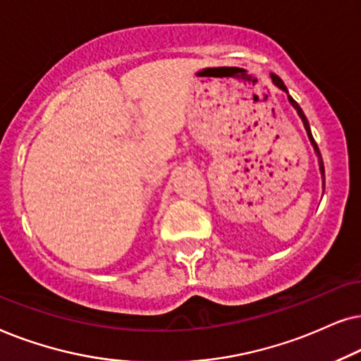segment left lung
<instances>
[{
    "mask_svg": "<svg viewBox=\"0 0 361 361\" xmlns=\"http://www.w3.org/2000/svg\"><path fill=\"white\" fill-rule=\"evenodd\" d=\"M271 79H272V84L276 85V87H279V89H281V90H284V92L287 94V99H289L290 105H292V107L295 109L297 115H299L300 120H302V123H304V128H305V132H307V137H309V140H310V143H312V147H314V152H315V155H317V160H319V170H320V175H322V188L325 190V170H324V161H322V155H320V150H319V147H317V143H315V140H314V137H312V132H310V125H309V120H307L305 114L302 112L300 105L297 104L295 100L292 99L290 95H289V90H287L286 84L282 82V79H281V77L276 75V74H271Z\"/></svg>",
    "mask_w": 361,
    "mask_h": 361,
    "instance_id": "1",
    "label": "left lung"
}]
</instances>
